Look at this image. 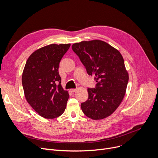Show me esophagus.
Listing matches in <instances>:
<instances>
[{"label": "esophagus", "instance_id": "esophagus-1", "mask_svg": "<svg viewBox=\"0 0 158 158\" xmlns=\"http://www.w3.org/2000/svg\"><path fill=\"white\" fill-rule=\"evenodd\" d=\"M70 92H76V89H73V88H72V89H70Z\"/></svg>", "mask_w": 158, "mask_h": 158}]
</instances>
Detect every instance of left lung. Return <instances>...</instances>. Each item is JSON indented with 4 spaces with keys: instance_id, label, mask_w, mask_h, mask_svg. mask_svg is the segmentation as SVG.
<instances>
[{
    "instance_id": "obj_1",
    "label": "left lung",
    "mask_w": 158,
    "mask_h": 158,
    "mask_svg": "<svg viewBox=\"0 0 158 158\" xmlns=\"http://www.w3.org/2000/svg\"><path fill=\"white\" fill-rule=\"evenodd\" d=\"M89 76L97 84L88 88V100L81 104L84 114L93 120L109 117L125 95L129 76L123 57L117 49L101 40L82 41L72 45Z\"/></svg>"
}]
</instances>
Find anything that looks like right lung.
I'll list each match as a JSON object with an SVG mask.
<instances>
[{
  "instance_id": "obj_1",
  "label": "right lung",
  "mask_w": 158,
  "mask_h": 158,
  "mask_svg": "<svg viewBox=\"0 0 158 158\" xmlns=\"http://www.w3.org/2000/svg\"><path fill=\"white\" fill-rule=\"evenodd\" d=\"M70 44H51L33 52L23 69L22 82L31 106L45 118L61 115L69 98L61 86L59 65Z\"/></svg>"
}]
</instances>
